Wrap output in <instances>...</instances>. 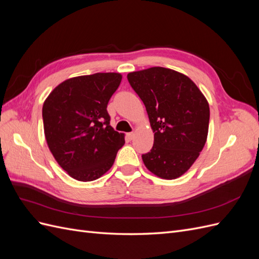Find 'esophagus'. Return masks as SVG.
I'll return each instance as SVG.
<instances>
[{
    "mask_svg": "<svg viewBox=\"0 0 259 259\" xmlns=\"http://www.w3.org/2000/svg\"><path fill=\"white\" fill-rule=\"evenodd\" d=\"M127 137H128V139H133V138H134V133H128V134H127Z\"/></svg>",
    "mask_w": 259,
    "mask_h": 259,
    "instance_id": "esophagus-1",
    "label": "esophagus"
}]
</instances>
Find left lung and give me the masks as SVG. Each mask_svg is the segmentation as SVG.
<instances>
[{
	"label": "left lung",
	"mask_w": 259,
	"mask_h": 259,
	"mask_svg": "<svg viewBox=\"0 0 259 259\" xmlns=\"http://www.w3.org/2000/svg\"><path fill=\"white\" fill-rule=\"evenodd\" d=\"M143 100L154 133L153 147L143 154L146 167L163 179L184 175L204 147L209 106L195 83L184 73L152 67L127 74Z\"/></svg>",
	"instance_id": "8db88e82"
}]
</instances>
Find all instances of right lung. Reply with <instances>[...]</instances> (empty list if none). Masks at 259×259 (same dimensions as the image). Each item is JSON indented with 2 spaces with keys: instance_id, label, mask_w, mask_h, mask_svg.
<instances>
[{
  "instance_id": "1",
  "label": "right lung",
  "mask_w": 259,
  "mask_h": 259,
  "mask_svg": "<svg viewBox=\"0 0 259 259\" xmlns=\"http://www.w3.org/2000/svg\"><path fill=\"white\" fill-rule=\"evenodd\" d=\"M122 74L95 73L68 79L55 88L42 109L50 150L69 176L98 179L111 168L124 134L113 130L107 106Z\"/></svg>"
}]
</instances>
